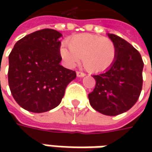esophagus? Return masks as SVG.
Returning a JSON list of instances; mask_svg holds the SVG:
<instances>
[{
	"label": "esophagus",
	"mask_w": 152,
	"mask_h": 152,
	"mask_svg": "<svg viewBox=\"0 0 152 152\" xmlns=\"http://www.w3.org/2000/svg\"><path fill=\"white\" fill-rule=\"evenodd\" d=\"M77 76L78 77H84V76H85V73H83V72H77Z\"/></svg>",
	"instance_id": "esophagus-1"
}]
</instances>
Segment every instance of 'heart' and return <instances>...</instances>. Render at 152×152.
<instances>
[{
    "label": "heart",
    "instance_id": "b5f03b06",
    "mask_svg": "<svg viewBox=\"0 0 152 152\" xmlns=\"http://www.w3.org/2000/svg\"><path fill=\"white\" fill-rule=\"evenodd\" d=\"M68 48L61 45L60 54L70 66L83 59L84 67L91 73H101L112 67L116 59V46L106 37L91 34H79L68 39Z\"/></svg>",
    "mask_w": 152,
    "mask_h": 152
}]
</instances>
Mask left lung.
Returning a JSON list of instances; mask_svg holds the SVG:
<instances>
[{"instance_id": "8db88e82", "label": "left lung", "mask_w": 152, "mask_h": 152, "mask_svg": "<svg viewBox=\"0 0 152 152\" xmlns=\"http://www.w3.org/2000/svg\"><path fill=\"white\" fill-rule=\"evenodd\" d=\"M116 46V59L104 73L93 75L96 80L89 101L97 112L116 116L125 113L136 103L143 84L144 62L132 45L119 36L108 34Z\"/></svg>"}]
</instances>
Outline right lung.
Instances as JSON below:
<instances>
[{
    "instance_id": "1",
    "label": "right lung",
    "mask_w": 152,
    "mask_h": 152,
    "mask_svg": "<svg viewBox=\"0 0 152 152\" xmlns=\"http://www.w3.org/2000/svg\"><path fill=\"white\" fill-rule=\"evenodd\" d=\"M61 33L44 28L29 34L15 44L9 55L8 84L21 107L45 113L61 102L75 71L60 65Z\"/></svg>"
}]
</instances>
